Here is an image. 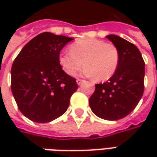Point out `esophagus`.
Here are the masks:
<instances>
[{"label": "esophagus", "mask_w": 157, "mask_h": 157, "mask_svg": "<svg viewBox=\"0 0 157 157\" xmlns=\"http://www.w3.org/2000/svg\"><path fill=\"white\" fill-rule=\"evenodd\" d=\"M83 82H84L83 79H80V78H78V79H77V84H78V86L82 85V83H83Z\"/></svg>", "instance_id": "34e87169"}]
</instances>
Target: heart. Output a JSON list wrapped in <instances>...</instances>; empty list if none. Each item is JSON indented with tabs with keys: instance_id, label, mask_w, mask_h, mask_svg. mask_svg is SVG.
Returning a JSON list of instances; mask_svg holds the SVG:
<instances>
[{
	"instance_id": "heart-1",
	"label": "heart",
	"mask_w": 157,
	"mask_h": 157,
	"mask_svg": "<svg viewBox=\"0 0 157 157\" xmlns=\"http://www.w3.org/2000/svg\"><path fill=\"white\" fill-rule=\"evenodd\" d=\"M120 61L117 47L94 38L80 39L70 45V52H60L58 63L63 71L74 76L84 64L82 74L100 81L107 80L116 71Z\"/></svg>"
}]
</instances>
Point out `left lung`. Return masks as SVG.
Here are the masks:
<instances>
[{"instance_id":"left-lung-1","label":"left lung","mask_w":157,"mask_h":157,"mask_svg":"<svg viewBox=\"0 0 157 157\" xmlns=\"http://www.w3.org/2000/svg\"><path fill=\"white\" fill-rule=\"evenodd\" d=\"M106 38L117 47L119 65L108 81L95 85L89 105L98 117L117 121L129 114L142 99L145 63L135 44L116 35H108Z\"/></svg>"}]
</instances>
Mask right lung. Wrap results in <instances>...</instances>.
Wrapping results in <instances>:
<instances>
[{"instance_id": "right-lung-1", "label": "right lung", "mask_w": 157, "mask_h": 157, "mask_svg": "<svg viewBox=\"0 0 157 157\" xmlns=\"http://www.w3.org/2000/svg\"><path fill=\"white\" fill-rule=\"evenodd\" d=\"M73 40L44 32L24 46L11 68V91L21 113L30 121L50 122L63 114L78 89L76 78L58 63L64 45Z\"/></svg>"}]
</instances>
